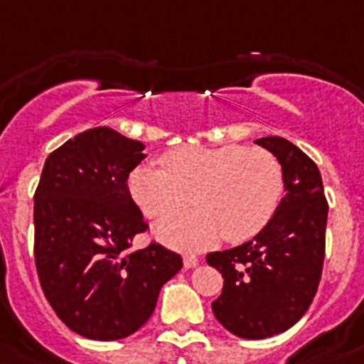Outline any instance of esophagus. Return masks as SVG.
<instances>
[{
  "mask_svg": "<svg viewBox=\"0 0 364 364\" xmlns=\"http://www.w3.org/2000/svg\"><path fill=\"white\" fill-rule=\"evenodd\" d=\"M197 264H199V258L195 257V255H191V253L184 255V266H186V268H195Z\"/></svg>",
  "mask_w": 364,
  "mask_h": 364,
  "instance_id": "34e87169",
  "label": "esophagus"
}]
</instances>
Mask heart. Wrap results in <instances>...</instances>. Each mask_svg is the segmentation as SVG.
Returning <instances> with one entry per match:
<instances>
[{
	"label": "heart",
	"mask_w": 364,
	"mask_h": 364,
	"mask_svg": "<svg viewBox=\"0 0 364 364\" xmlns=\"http://www.w3.org/2000/svg\"><path fill=\"white\" fill-rule=\"evenodd\" d=\"M161 169L141 165L130 175L132 199L146 218L169 219L156 234L169 245L200 249L225 234L229 242L257 236L283 197V169L260 146H178L161 156Z\"/></svg>",
	"instance_id": "heart-1"
}]
</instances>
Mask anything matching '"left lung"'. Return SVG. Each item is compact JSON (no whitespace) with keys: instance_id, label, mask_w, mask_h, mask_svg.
<instances>
[{"instance_id":"8db88e82","label":"left lung","mask_w":364,"mask_h":364,"mask_svg":"<svg viewBox=\"0 0 364 364\" xmlns=\"http://www.w3.org/2000/svg\"><path fill=\"white\" fill-rule=\"evenodd\" d=\"M277 158L284 197L253 240L206 255L223 275L212 303L218 322L242 338H268L299 322L322 277L327 200L316 164L284 137L255 141Z\"/></svg>"}]
</instances>
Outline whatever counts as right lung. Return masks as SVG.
Wrapping results in <instances>:
<instances>
[{
    "label": "right lung",
    "instance_id": "add662e5",
    "mask_svg": "<svg viewBox=\"0 0 364 364\" xmlns=\"http://www.w3.org/2000/svg\"><path fill=\"white\" fill-rule=\"evenodd\" d=\"M145 145L98 126L44 161L35 191V264L42 292L72 331L119 341L154 312L160 290L182 268L160 243L130 251L146 230L128 189Z\"/></svg>",
    "mask_w": 364,
    "mask_h": 364
}]
</instances>
